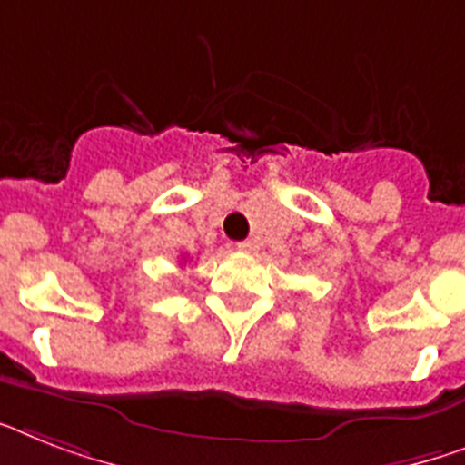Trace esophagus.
Masks as SVG:
<instances>
[{
	"instance_id": "esophagus-1",
	"label": "esophagus",
	"mask_w": 465,
	"mask_h": 465,
	"mask_svg": "<svg viewBox=\"0 0 465 465\" xmlns=\"http://www.w3.org/2000/svg\"><path fill=\"white\" fill-rule=\"evenodd\" d=\"M236 248H239V251H243V252H255L258 251V243H255V241H241V243H236Z\"/></svg>"
}]
</instances>
